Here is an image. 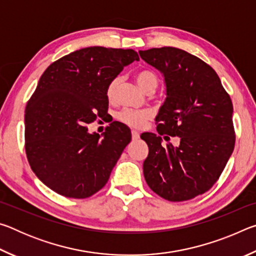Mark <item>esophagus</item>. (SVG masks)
I'll use <instances>...</instances> for the list:
<instances>
[{
    "label": "esophagus",
    "instance_id": "obj_1",
    "mask_svg": "<svg viewBox=\"0 0 256 256\" xmlns=\"http://www.w3.org/2000/svg\"><path fill=\"white\" fill-rule=\"evenodd\" d=\"M138 138H140V134H138V132L132 131V138H133V140H138Z\"/></svg>",
    "mask_w": 256,
    "mask_h": 256
}]
</instances>
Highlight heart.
Instances as JSON below:
<instances>
[{"mask_svg": "<svg viewBox=\"0 0 256 256\" xmlns=\"http://www.w3.org/2000/svg\"><path fill=\"white\" fill-rule=\"evenodd\" d=\"M136 80L138 84L140 86L141 89H144V92H149V90H154L158 88L159 86V79L156 73L150 70H142L138 71L136 74ZM120 84V76H116L112 79L107 86V97L108 99H112L115 97L116 89ZM120 122L124 123L128 126H131L134 128H144L146 120L151 118V112L149 110H131V108H125V110H120L116 115Z\"/></svg>", "mask_w": 256, "mask_h": 256, "instance_id": "heart-1", "label": "heart"}]
</instances>
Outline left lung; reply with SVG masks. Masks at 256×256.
I'll list each match as a JSON object with an SVG mask.
<instances>
[{
    "label": "left lung",
    "instance_id": "8db88e82",
    "mask_svg": "<svg viewBox=\"0 0 256 256\" xmlns=\"http://www.w3.org/2000/svg\"><path fill=\"white\" fill-rule=\"evenodd\" d=\"M138 54L162 73L166 84V100L156 118L157 131L180 136L175 146L162 144L154 133L141 134L149 146L146 182L164 200H190L214 186L232 154V99L214 68L188 52L162 47Z\"/></svg>",
    "mask_w": 256,
    "mask_h": 256
}]
</instances>
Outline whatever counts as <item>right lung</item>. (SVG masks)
I'll return each mask as SVG.
<instances>
[{
	"label": "right lung",
	"instance_id": "obj_1",
	"mask_svg": "<svg viewBox=\"0 0 256 256\" xmlns=\"http://www.w3.org/2000/svg\"><path fill=\"white\" fill-rule=\"evenodd\" d=\"M134 60L133 50L86 47L42 73L26 107L24 148L32 172L54 192L86 198L106 185L131 131L112 122L100 138L86 124L106 114L108 84Z\"/></svg>",
	"mask_w": 256,
	"mask_h": 256
}]
</instances>
